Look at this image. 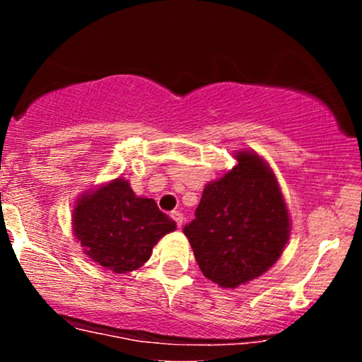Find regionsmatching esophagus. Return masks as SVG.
Returning <instances> with one entry per match:
<instances>
[{"label": "esophagus", "instance_id": "1", "mask_svg": "<svg viewBox=\"0 0 362 362\" xmlns=\"http://www.w3.org/2000/svg\"><path fill=\"white\" fill-rule=\"evenodd\" d=\"M172 218H173V221L177 223V226H178V228H180L182 224H184V214H182L180 211H173V213H172Z\"/></svg>", "mask_w": 362, "mask_h": 362}]
</instances>
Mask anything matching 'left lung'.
<instances>
[{"instance_id": "8db88e82", "label": "left lung", "mask_w": 362, "mask_h": 362, "mask_svg": "<svg viewBox=\"0 0 362 362\" xmlns=\"http://www.w3.org/2000/svg\"><path fill=\"white\" fill-rule=\"evenodd\" d=\"M235 158L230 172L204 187L195 219L184 228L199 269L221 288H238L267 272L291 230L272 168L252 151Z\"/></svg>"}]
</instances>
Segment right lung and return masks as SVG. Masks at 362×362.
<instances>
[{
  "mask_svg": "<svg viewBox=\"0 0 362 362\" xmlns=\"http://www.w3.org/2000/svg\"><path fill=\"white\" fill-rule=\"evenodd\" d=\"M175 221L153 199L138 197L124 178L81 195L73 209L74 238L98 265L115 274L136 271Z\"/></svg>",
  "mask_w": 362,
  "mask_h": 362,
  "instance_id": "obj_1",
  "label": "right lung"
}]
</instances>
